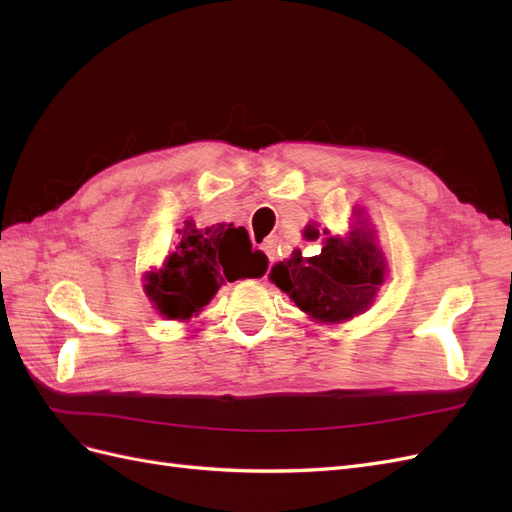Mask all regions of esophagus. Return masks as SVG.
<instances>
[{"mask_svg":"<svg viewBox=\"0 0 512 512\" xmlns=\"http://www.w3.org/2000/svg\"><path fill=\"white\" fill-rule=\"evenodd\" d=\"M262 252H265V256H267V260H269V265L271 262L275 260V256H277V239H267L265 243H262Z\"/></svg>","mask_w":512,"mask_h":512,"instance_id":"1","label":"esophagus"}]
</instances>
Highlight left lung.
<instances>
[{
  "instance_id": "1",
  "label": "left lung",
  "mask_w": 512,
  "mask_h": 512,
  "mask_svg": "<svg viewBox=\"0 0 512 512\" xmlns=\"http://www.w3.org/2000/svg\"><path fill=\"white\" fill-rule=\"evenodd\" d=\"M271 280L309 316L339 322L365 312L374 301L384 280V258L369 232L354 228L348 239H327L318 256L297 250L290 260L277 262Z\"/></svg>"
}]
</instances>
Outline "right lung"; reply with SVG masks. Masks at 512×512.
Listing matches in <instances>:
<instances>
[{
	"label": "right lung",
	"instance_id": "right-lung-1",
	"mask_svg": "<svg viewBox=\"0 0 512 512\" xmlns=\"http://www.w3.org/2000/svg\"><path fill=\"white\" fill-rule=\"evenodd\" d=\"M179 243L168 254L164 269L147 275L145 292L160 314L170 320H188L198 314L228 280L260 277L267 258L252 250L243 226L218 224L198 228L192 220L179 230Z\"/></svg>",
	"mask_w": 512,
	"mask_h": 512
}]
</instances>
